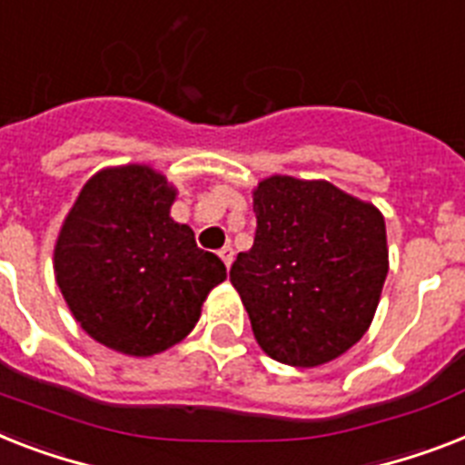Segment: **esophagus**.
I'll use <instances>...</instances> for the list:
<instances>
[{
	"mask_svg": "<svg viewBox=\"0 0 465 465\" xmlns=\"http://www.w3.org/2000/svg\"><path fill=\"white\" fill-rule=\"evenodd\" d=\"M220 258H222V262H224L226 267H232V262H233V248H232V245H224V248H222Z\"/></svg>",
	"mask_w": 465,
	"mask_h": 465,
	"instance_id": "34e87169",
	"label": "esophagus"
}]
</instances>
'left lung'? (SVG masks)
<instances>
[{
    "mask_svg": "<svg viewBox=\"0 0 465 465\" xmlns=\"http://www.w3.org/2000/svg\"><path fill=\"white\" fill-rule=\"evenodd\" d=\"M252 248L232 284L267 356L318 368L361 341L390 272L382 213L330 181L274 173L252 188Z\"/></svg>",
    "mask_w": 465,
    "mask_h": 465,
    "instance_id": "left-lung-1",
    "label": "left lung"
}]
</instances>
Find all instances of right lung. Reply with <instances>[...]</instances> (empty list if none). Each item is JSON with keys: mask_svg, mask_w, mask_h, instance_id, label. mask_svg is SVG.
<instances>
[{"mask_svg": "<svg viewBox=\"0 0 465 465\" xmlns=\"http://www.w3.org/2000/svg\"><path fill=\"white\" fill-rule=\"evenodd\" d=\"M176 188L150 164L93 173L64 217L54 277L90 337L147 358L186 339L207 293L226 279L188 224L172 220Z\"/></svg>", "mask_w": 465, "mask_h": 465, "instance_id": "right-lung-1", "label": "right lung"}]
</instances>
